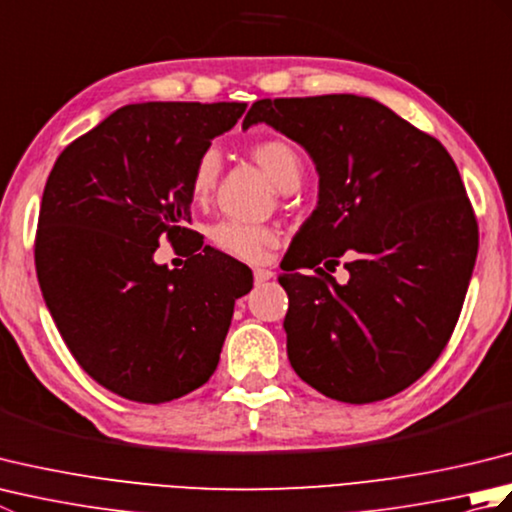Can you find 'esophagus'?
Wrapping results in <instances>:
<instances>
[{"instance_id": "34e87169", "label": "esophagus", "mask_w": 512, "mask_h": 512, "mask_svg": "<svg viewBox=\"0 0 512 512\" xmlns=\"http://www.w3.org/2000/svg\"><path fill=\"white\" fill-rule=\"evenodd\" d=\"M253 275H255V281L257 284H264V281H268V279H273L275 277V273L270 268H255L253 270Z\"/></svg>"}]
</instances>
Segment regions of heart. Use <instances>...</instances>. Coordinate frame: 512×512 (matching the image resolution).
Here are the masks:
<instances>
[{
  "instance_id": "obj_1",
  "label": "heart",
  "mask_w": 512,
  "mask_h": 512,
  "mask_svg": "<svg viewBox=\"0 0 512 512\" xmlns=\"http://www.w3.org/2000/svg\"><path fill=\"white\" fill-rule=\"evenodd\" d=\"M250 156L262 167L268 178L281 191L299 187L303 162L299 151L284 138H264L250 145ZM217 173H220V156L215 149H206L195 162L189 180V193L195 202H204L209 198ZM211 242L222 253L244 259V262H262L266 250L277 244V233L268 226L244 224L235 220H222L211 228Z\"/></svg>"
}]
</instances>
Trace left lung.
<instances>
[{
	"label": "left lung",
	"mask_w": 512,
	"mask_h": 512,
	"mask_svg": "<svg viewBox=\"0 0 512 512\" xmlns=\"http://www.w3.org/2000/svg\"><path fill=\"white\" fill-rule=\"evenodd\" d=\"M255 123L295 140L319 171V206L279 275L292 369L350 405L398 394L447 347L473 275L477 220L458 167L438 138L365 96L262 99L242 127ZM345 252L341 287L318 264Z\"/></svg>",
	"instance_id": "obj_1"
}]
</instances>
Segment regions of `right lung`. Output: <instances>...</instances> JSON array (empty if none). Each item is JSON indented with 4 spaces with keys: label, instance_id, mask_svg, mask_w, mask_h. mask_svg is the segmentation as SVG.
<instances>
[{
    "label": "right lung",
    "instance_id": "1",
    "mask_svg": "<svg viewBox=\"0 0 512 512\" xmlns=\"http://www.w3.org/2000/svg\"><path fill=\"white\" fill-rule=\"evenodd\" d=\"M246 103L125 105L61 151L35 235L39 286L54 323L96 383L160 405L215 372L235 299L253 273L189 228V180ZM162 238L188 262H153Z\"/></svg>",
    "mask_w": 512,
    "mask_h": 512
}]
</instances>
